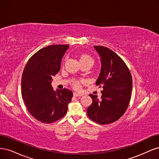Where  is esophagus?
<instances>
[{
  "mask_svg": "<svg viewBox=\"0 0 159 159\" xmlns=\"http://www.w3.org/2000/svg\"><path fill=\"white\" fill-rule=\"evenodd\" d=\"M74 95L75 96V97H81L83 95L81 93H74Z\"/></svg>",
  "mask_w": 159,
  "mask_h": 159,
  "instance_id": "obj_1",
  "label": "esophagus"
}]
</instances>
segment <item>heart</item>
<instances>
[{
    "mask_svg": "<svg viewBox=\"0 0 159 159\" xmlns=\"http://www.w3.org/2000/svg\"><path fill=\"white\" fill-rule=\"evenodd\" d=\"M80 61H89L91 62H92L93 63V59L91 58V57L87 55V54H83L80 56ZM80 84H81V81H75V82L74 83V86L75 88H80Z\"/></svg>",
    "mask_w": 159,
    "mask_h": 159,
    "instance_id": "1",
    "label": "heart"
}]
</instances>
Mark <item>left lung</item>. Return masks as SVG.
Listing matches in <instances>:
<instances>
[{
	"mask_svg": "<svg viewBox=\"0 0 159 159\" xmlns=\"http://www.w3.org/2000/svg\"><path fill=\"white\" fill-rule=\"evenodd\" d=\"M101 57L102 68L96 85L103 87L102 99L90 94L93 102L88 116L101 125H107L121 117L129 106L133 80L128 67L116 53L108 48L94 46Z\"/></svg>",
	"mask_w": 159,
	"mask_h": 159,
	"instance_id": "1",
	"label": "left lung"
}]
</instances>
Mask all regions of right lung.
Here are the masks:
<instances>
[{
    "instance_id": "right-lung-1",
    "label": "right lung",
    "mask_w": 159,
    "mask_h": 159,
    "mask_svg": "<svg viewBox=\"0 0 159 159\" xmlns=\"http://www.w3.org/2000/svg\"><path fill=\"white\" fill-rule=\"evenodd\" d=\"M68 45H52L42 48L28 60L21 80L22 97L29 113L44 123L63 117L73 97L68 89L54 91L52 77L58 73Z\"/></svg>"
}]
</instances>
